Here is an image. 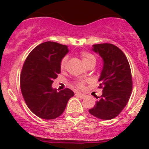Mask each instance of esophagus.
I'll return each instance as SVG.
<instances>
[{"instance_id": "1", "label": "esophagus", "mask_w": 149, "mask_h": 149, "mask_svg": "<svg viewBox=\"0 0 149 149\" xmlns=\"http://www.w3.org/2000/svg\"><path fill=\"white\" fill-rule=\"evenodd\" d=\"M76 95H77L80 98H84L85 97H86V95H85L84 93H79V92H77V93H76Z\"/></svg>"}]
</instances>
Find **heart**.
Masks as SVG:
<instances>
[{"mask_svg":"<svg viewBox=\"0 0 149 149\" xmlns=\"http://www.w3.org/2000/svg\"><path fill=\"white\" fill-rule=\"evenodd\" d=\"M81 58L83 62L84 63L85 65H87L88 63H91V62H96V58L95 56L92 55V54L89 53L87 52H82L81 53ZM66 63H67V58L65 57V58H63L61 61L60 63V67L62 70H65V66H66ZM77 86H79V87H83L84 86V83L83 82H79V84H77Z\"/></svg>","mask_w":149,"mask_h":149,"instance_id":"obj_1","label":"heart"}]
</instances>
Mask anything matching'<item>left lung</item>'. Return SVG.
<instances>
[{
    "mask_svg": "<svg viewBox=\"0 0 149 149\" xmlns=\"http://www.w3.org/2000/svg\"><path fill=\"white\" fill-rule=\"evenodd\" d=\"M94 52L104 62L98 81L103 93L89 112L102 120L116 118L127 105L132 91V78L129 63L125 53L109 43L93 45Z\"/></svg>",
    "mask_w": 149,
    "mask_h": 149,
    "instance_id": "left-lung-1",
    "label": "left lung"
}]
</instances>
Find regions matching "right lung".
<instances>
[{
  "label": "right lung",
  "instance_id": "add662e5",
  "mask_svg": "<svg viewBox=\"0 0 149 149\" xmlns=\"http://www.w3.org/2000/svg\"><path fill=\"white\" fill-rule=\"evenodd\" d=\"M68 52L67 45L45 42L29 53L23 65L20 79L22 96L30 111L38 118H58L74 96L70 89L57 91L52 86L61 72V61Z\"/></svg>",
  "mask_w": 149,
  "mask_h": 149
}]
</instances>
